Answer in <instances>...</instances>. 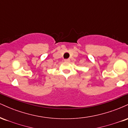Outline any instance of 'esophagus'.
I'll list each match as a JSON object with an SVG mask.
<instances>
[{
    "label": "esophagus",
    "mask_w": 128,
    "mask_h": 128,
    "mask_svg": "<svg viewBox=\"0 0 128 128\" xmlns=\"http://www.w3.org/2000/svg\"><path fill=\"white\" fill-rule=\"evenodd\" d=\"M70 61V59H65V60H64V61H65V62H69Z\"/></svg>",
    "instance_id": "obj_1"
}]
</instances>
